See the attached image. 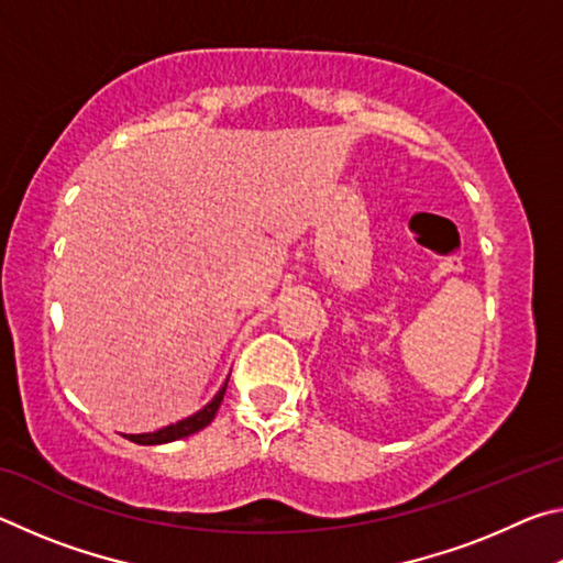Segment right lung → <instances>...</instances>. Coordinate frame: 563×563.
Returning a JSON list of instances; mask_svg holds the SVG:
<instances>
[{"instance_id":"1","label":"right lung","mask_w":563,"mask_h":563,"mask_svg":"<svg viewBox=\"0 0 563 563\" xmlns=\"http://www.w3.org/2000/svg\"><path fill=\"white\" fill-rule=\"evenodd\" d=\"M225 387H228V383L221 387V393H218V395L211 399V402H208V405L201 409V412H196L194 417L184 419V422L168 424V427H164V430L148 432V434H129L126 440L136 442V444H166V442L180 440V437H188V434H194V432H198V430H203L206 424L213 422L218 407H221V402H223Z\"/></svg>"}]
</instances>
